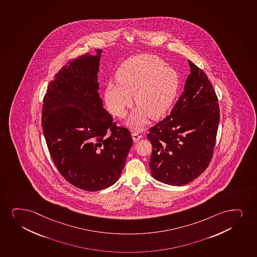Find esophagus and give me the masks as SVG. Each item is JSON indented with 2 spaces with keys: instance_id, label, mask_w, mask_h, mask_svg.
<instances>
[{
  "instance_id": "34e87169",
  "label": "esophagus",
  "mask_w": 257,
  "mask_h": 257,
  "mask_svg": "<svg viewBox=\"0 0 257 257\" xmlns=\"http://www.w3.org/2000/svg\"><path fill=\"white\" fill-rule=\"evenodd\" d=\"M132 136H133V141H134V142H138L139 140H140L141 139H142V136H141V135L139 134L138 133H133Z\"/></svg>"
}]
</instances>
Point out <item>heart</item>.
<instances>
[{
  "mask_svg": "<svg viewBox=\"0 0 257 257\" xmlns=\"http://www.w3.org/2000/svg\"><path fill=\"white\" fill-rule=\"evenodd\" d=\"M117 84L105 86L104 99L111 114L123 117L134 102L138 106L126 125L141 129L150 117L159 118L168 111L178 93L179 77L159 56L142 54L125 60L116 73Z\"/></svg>",
  "mask_w": 257,
  "mask_h": 257,
  "instance_id": "1",
  "label": "heart"
}]
</instances>
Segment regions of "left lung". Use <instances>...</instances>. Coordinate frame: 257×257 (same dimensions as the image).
<instances>
[{
    "instance_id": "1",
    "label": "left lung",
    "mask_w": 257,
    "mask_h": 257,
    "mask_svg": "<svg viewBox=\"0 0 257 257\" xmlns=\"http://www.w3.org/2000/svg\"><path fill=\"white\" fill-rule=\"evenodd\" d=\"M184 91L171 113L150 129L149 166L156 180L182 186L198 178L212 159L220 110L213 86L190 60Z\"/></svg>"
}]
</instances>
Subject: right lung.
Instances as JSON below:
<instances>
[{
    "label": "right lung",
    "instance_id": "1",
    "mask_svg": "<svg viewBox=\"0 0 257 257\" xmlns=\"http://www.w3.org/2000/svg\"><path fill=\"white\" fill-rule=\"evenodd\" d=\"M66 64L49 83L42 125L60 174L75 187L98 191L120 177L133 138L112 123L98 93L101 49ZM111 133L107 134V131Z\"/></svg>",
    "mask_w": 257,
    "mask_h": 257
}]
</instances>
